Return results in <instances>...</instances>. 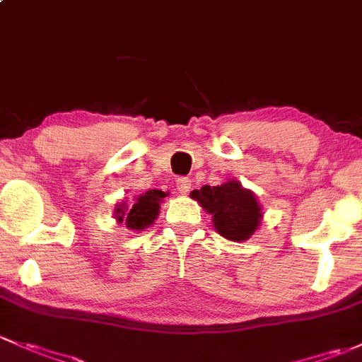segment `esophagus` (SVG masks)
<instances>
[{
	"instance_id": "obj_1",
	"label": "esophagus",
	"mask_w": 362,
	"mask_h": 362,
	"mask_svg": "<svg viewBox=\"0 0 362 362\" xmlns=\"http://www.w3.org/2000/svg\"><path fill=\"white\" fill-rule=\"evenodd\" d=\"M177 189L180 194H187L191 191V178L189 177H180L177 180Z\"/></svg>"
}]
</instances>
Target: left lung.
I'll use <instances>...</instances> for the list:
<instances>
[{
    "label": "left lung",
    "instance_id": "obj_1",
    "mask_svg": "<svg viewBox=\"0 0 362 362\" xmlns=\"http://www.w3.org/2000/svg\"><path fill=\"white\" fill-rule=\"evenodd\" d=\"M208 213L220 235L241 243L250 239L262 222V208L255 194L245 189L241 182L229 180L222 185H203L191 192Z\"/></svg>",
    "mask_w": 362,
    "mask_h": 362
}]
</instances>
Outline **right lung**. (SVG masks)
Instances as JSON below:
<instances>
[{
    "label": "right lung",
    "instance_id": "right-lung-1",
    "mask_svg": "<svg viewBox=\"0 0 362 362\" xmlns=\"http://www.w3.org/2000/svg\"><path fill=\"white\" fill-rule=\"evenodd\" d=\"M163 197H166L165 192L152 189V191H147L146 194L136 197L135 203L130 208L127 204H117V208L114 210L116 220L119 223H124L130 230L147 229L154 223L156 216L159 215Z\"/></svg>",
    "mask_w": 362,
    "mask_h": 362
}]
</instances>
